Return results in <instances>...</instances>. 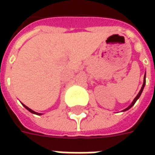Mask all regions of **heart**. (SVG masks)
<instances>
[{"label":"heart","mask_w":155,"mask_h":155,"mask_svg":"<svg viewBox=\"0 0 155 155\" xmlns=\"http://www.w3.org/2000/svg\"><path fill=\"white\" fill-rule=\"evenodd\" d=\"M21 97L23 98V99H26V100H27V98H25V95H24V94H21ZM40 105H41H41H43V104H40ZM34 107H35V106H34ZM35 109H40V108H37V107H35Z\"/></svg>","instance_id":"heart-1"}]
</instances>
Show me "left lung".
<instances>
[{
	"label": "left lung",
	"instance_id": "8db88e82",
	"mask_svg": "<svg viewBox=\"0 0 155 155\" xmlns=\"http://www.w3.org/2000/svg\"><path fill=\"white\" fill-rule=\"evenodd\" d=\"M23 106H24V107L25 108V109H26V110H29L30 111V112H31V113H32V114H38V115H40V113H37V112H35V111H33L32 110H31V109H30V108H28L27 107V106H25V104H23Z\"/></svg>",
	"mask_w": 155,
	"mask_h": 155
}]
</instances>
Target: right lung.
Instances as JSON below:
<instances>
[{
    "mask_svg": "<svg viewBox=\"0 0 155 155\" xmlns=\"http://www.w3.org/2000/svg\"><path fill=\"white\" fill-rule=\"evenodd\" d=\"M143 79H144V80H143V85H142V88H141V90H140V93H139V94H137V96H136V97H135V99L134 100V101H133V102H132V104H130V107L127 108V109H126V110H129L130 108L132 107V106H133L134 104V103L136 102L137 100H138V99H139V97H140V94H141V93H142V91H143V87H144V85H145V76H144V78H143Z\"/></svg>",
    "mask_w": 155,
    "mask_h": 155,
    "instance_id": "obj_1",
    "label": "right lung"
}]
</instances>
